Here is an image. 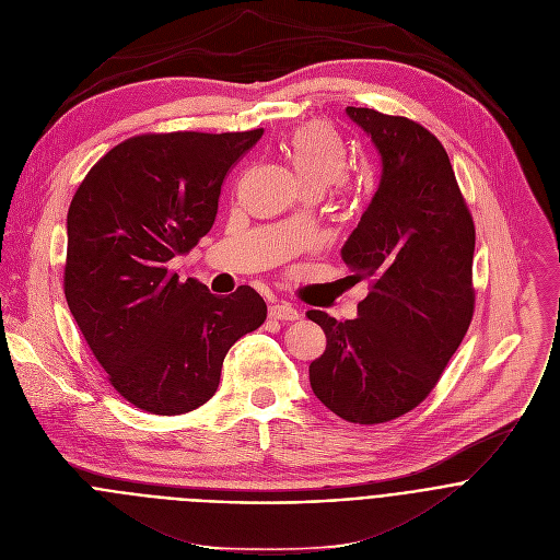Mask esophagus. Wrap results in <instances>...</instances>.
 Returning a JSON list of instances; mask_svg holds the SVG:
<instances>
[{
    "instance_id": "34e87169",
    "label": "esophagus",
    "mask_w": 560,
    "mask_h": 560,
    "mask_svg": "<svg viewBox=\"0 0 560 560\" xmlns=\"http://www.w3.org/2000/svg\"><path fill=\"white\" fill-rule=\"evenodd\" d=\"M269 315H271L273 319H289V322H293V319L300 317V311L293 308V306L287 304V302H280V304L269 306Z\"/></svg>"
}]
</instances>
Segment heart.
I'll return each instance as SVG.
<instances>
[{"instance_id": "heart-1", "label": "heart", "mask_w": 560, "mask_h": 560, "mask_svg": "<svg viewBox=\"0 0 560 560\" xmlns=\"http://www.w3.org/2000/svg\"><path fill=\"white\" fill-rule=\"evenodd\" d=\"M282 156L304 189L324 191L347 174V150L342 141L322 124H306L289 135Z\"/></svg>"}]
</instances>
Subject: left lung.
<instances>
[{
	"instance_id": "1",
	"label": "left lung",
	"mask_w": 560,
	"mask_h": 560,
	"mask_svg": "<svg viewBox=\"0 0 560 560\" xmlns=\"http://www.w3.org/2000/svg\"><path fill=\"white\" fill-rule=\"evenodd\" d=\"M349 119L380 156V183L342 247L371 291L358 317L308 311L326 351L311 362L315 397L353 423H384L421 404L459 349L475 311V222L443 145L419 124L369 107Z\"/></svg>"
}]
</instances>
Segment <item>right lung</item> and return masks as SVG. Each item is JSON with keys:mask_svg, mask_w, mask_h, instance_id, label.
I'll return each instance as SVG.
<instances>
[{"mask_svg": "<svg viewBox=\"0 0 560 560\" xmlns=\"http://www.w3.org/2000/svg\"><path fill=\"white\" fill-rule=\"evenodd\" d=\"M260 137L258 128L128 139L70 202V313L109 384L145 412L183 415L211 399L228 351L267 319L252 287L222 298L167 271L211 230L222 180Z\"/></svg>", "mask_w": 560, "mask_h": 560, "instance_id": "1", "label": "right lung"}]
</instances>
